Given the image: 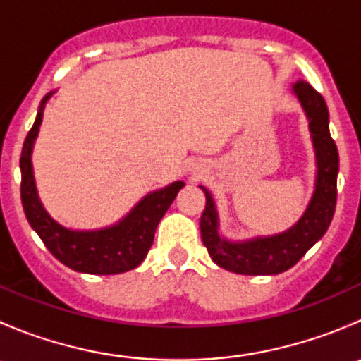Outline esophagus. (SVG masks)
<instances>
[{"mask_svg":"<svg viewBox=\"0 0 361 361\" xmlns=\"http://www.w3.org/2000/svg\"><path fill=\"white\" fill-rule=\"evenodd\" d=\"M207 167L204 166V164L197 162V164H192V174H195V176H201V174L206 173Z\"/></svg>","mask_w":361,"mask_h":361,"instance_id":"34e87169","label":"esophagus"}]
</instances>
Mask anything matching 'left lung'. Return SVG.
<instances>
[{
	"mask_svg": "<svg viewBox=\"0 0 361 361\" xmlns=\"http://www.w3.org/2000/svg\"><path fill=\"white\" fill-rule=\"evenodd\" d=\"M292 94L309 122L316 157L314 192L304 214L288 231L231 241L220 232V216L213 195L201 185L206 194V207L201 216L202 243L211 260L225 271L246 276H272L288 271L325 235L336 213L338 154L336 141L330 136L329 108L322 94L307 82L293 83Z\"/></svg>",
	"mask_w": 361,
	"mask_h": 361,
	"instance_id": "obj_1",
	"label": "left lung"
}]
</instances>
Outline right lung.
<instances>
[{"label": "right lung", "mask_w": 361, "mask_h": 361, "mask_svg": "<svg viewBox=\"0 0 361 361\" xmlns=\"http://www.w3.org/2000/svg\"><path fill=\"white\" fill-rule=\"evenodd\" d=\"M54 94L56 90L47 94L39 103L36 120L25 136L23 154H20V174H23L20 199H23L25 218L50 253L73 271L108 276L136 269L152 248L159 221L162 220L185 183L178 180L167 187L150 192L122 220L110 227L75 231L61 225L50 216L39 201L31 160L32 148L43 120V110L47 101Z\"/></svg>", "instance_id": "add662e5"}]
</instances>
